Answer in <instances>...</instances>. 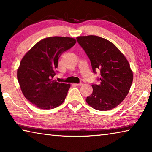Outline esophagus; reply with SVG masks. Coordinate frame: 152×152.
<instances>
[{"instance_id": "esophagus-1", "label": "esophagus", "mask_w": 152, "mask_h": 152, "mask_svg": "<svg viewBox=\"0 0 152 152\" xmlns=\"http://www.w3.org/2000/svg\"><path fill=\"white\" fill-rule=\"evenodd\" d=\"M82 84H83V83H78V84H75V85L76 86H82Z\"/></svg>"}]
</instances>
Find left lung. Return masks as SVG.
<instances>
[{"label": "left lung", "instance_id": "obj_1", "mask_svg": "<svg viewBox=\"0 0 152 152\" xmlns=\"http://www.w3.org/2000/svg\"><path fill=\"white\" fill-rule=\"evenodd\" d=\"M90 60L93 72L100 70V84H92L86 102L94 109L106 111L118 106L129 92L133 73L129 62L114 44L97 36L76 38Z\"/></svg>", "mask_w": 152, "mask_h": 152}]
</instances>
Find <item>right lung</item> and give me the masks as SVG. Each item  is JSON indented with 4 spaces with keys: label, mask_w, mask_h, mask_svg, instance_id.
<instances>
[{
    "label": "right lung",
    "mask_w": 152,
    "mask_h": 152,
    "mask_svg": "<svg viewBox=\"0 0 152 152\" xmlns=\"http://www.w3.org/2000/svg\"><path fill=\"white\" fill-rule=\"evenodd\" d=\"M76 42L72 38L52 37L37 42L24 55L17 70L22 92L38 108L53 109L64 101L70 84L54 80L58 61Z\"/></svg>",
    "instance_id": "add662e5"
}]
</instances>
